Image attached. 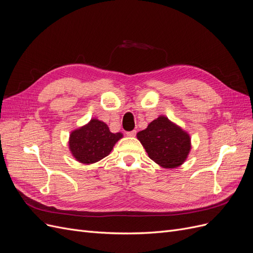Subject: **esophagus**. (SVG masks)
<instances>
[{
    "label": "esophagus",
    "mask_w": 253,
    "mask_h": 253,
    "mask_svg": "<svg viewBox=\"0 0 253 253\" xmlns=\"http://www.w3.org/2000/svg\"><path fill=\"white\" fill-rule=\"evenodd\" d=\"M126 135H127L128 137H135V136H136V131H131V132H127V133H126Z\"/></svg>",
    "instance_id": "34e87169"
}]
</instances>
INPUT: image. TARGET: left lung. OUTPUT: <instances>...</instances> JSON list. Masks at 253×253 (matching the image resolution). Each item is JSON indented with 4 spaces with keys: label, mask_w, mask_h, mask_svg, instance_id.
<instances>
[{
    "label": "left lung",
    "mask_w": 253,
    "mask_h": 253,
    "mask_svg": "<svg viewBox=\"0 0 253 253\" xmlns=\"http://www.w3.org/2000/svg\"><path fill=\"white\" fill-rule=\"evenodd\" d=\"M137 139L149 157L164 169H175L188 158L191 151V138L188 132L160 115L137 133Z\"/></svg>",
    "instance_id": "left-lung-1"
}]
</instances>
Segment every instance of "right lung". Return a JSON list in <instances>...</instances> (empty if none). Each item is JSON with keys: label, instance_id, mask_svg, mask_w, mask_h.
<instances>
[{"label": "right lung", "instance_id": "1", "mask_svg": "<svg viewBox=\"0 0 253 253\" xmlns=\"http://www.w3.org/2000/svg\"><path fill=\"white\" fill-rule=\"evenodd\" d=\"M122 137V133H112L103 121L91 118L86 125L71 132L68 148L77 162L91 165L108 156Z\"/></svg>", "mask_w": 253, "mask_h": 253}]
</instances>
